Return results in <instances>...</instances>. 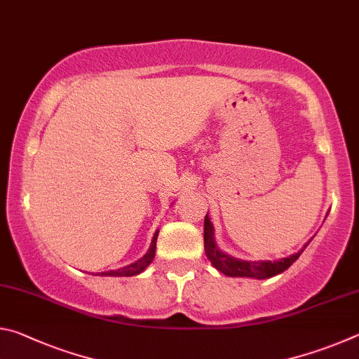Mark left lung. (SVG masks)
<instances>
[{
	"instance_id": "left-lung-1",
	"label": "left lung",
	"mask_w": 359,
	"mask_h": 359,
	"mask_svg": "<svg viewBox=\"0 0 359 359\" xmlns=\"http://www.w3.org/2000/svg\"><path fill=\"white\" fill-rule=\"evenodd\" d=\"M309 244L304 245L306 248ZM204 248L205 255L222 274L228 277H252V278H269L274 277L280 272L287 271L288 267L299 258V255L304 252L299 250L294 255H290L288 258H282L278 261H244L229 257L218 248L215 238H214V226L209 215L204 218Z\"/></svg>"
}]
</instances>
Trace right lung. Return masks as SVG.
Masks as SVG:
<instances>
[{"label": "right lung", "instance_id": "right-lung-1", "mask_svg": "<svg viewBox=\"0 0 359 359\" xmlns=\"http://www.w3.org/2000/svg\"><path fill=\"white\" fill-rule=\"evenodd\" d=\"M158 233L160 231H156L154 234V239H151V244L149 252L144 255L141 259H137L136 263H131L125 267H120L117 271H107V272H100L98 276H109V277H131V276H137L141 274V272L147 267L151 261L155 258V248H156V238H158Z\"/></svg>", "mask_w": 359, "mask_h": 359}]
</instances>
